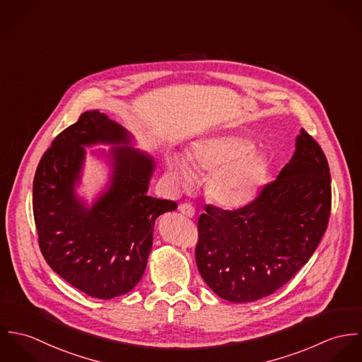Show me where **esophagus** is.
<instances>
[{"instance_id":"obj_1","label":"esophagus","mask_w":362,"mask_h":362,"mask_svg":"<svg viewBox=\"0 0 362 362\" xmlns=\"http://www.w3.org/2000/svg\"><path fill=\"white\" fill-rule=\"evenodd\" d=\"M178 210L184 214V216H187V217H192L194 214H195V209L192 205H189V204H181L180 206H178Z\"/></svg>"}]
</instances>
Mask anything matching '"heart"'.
<instances>
[{"label":"heart","mask_w":362,"mask_h":362,"mask_svg":"<svg viewBox=\"0 0 362 362\" xmlns=\"http://www.w3.org/2000/svg\"><path fill=\"white\" fill-rule=\"evenodd\" d=\"M170 177L181 187H188L197 173L210 174L209 197L220 206L237 209L250 204L263 185L269 160L254 149V142L240 135L206 138L192 146L189 161L173 156L167 161Z\"/></svg>","instance_id":"obj_1"}]
</instances>
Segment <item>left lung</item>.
I'll list each match as a JSON object with an SVG mask.
<instances>
[{
	"label": "left lung",
	"mask_w": 362,
	"mask_h": 362,
	"mask_svg": "<svg viewBox=\"0 0 362 362\" xmlns=\"http://www.w3.org/2000/svg\"><path fill=\"white\" fill-rule=\"evenodd\" d=\"M330 171L307 131L277 178L245 206L206 205L195 259L207 286L230 303H252L283 287L310 260L329 223Z\"/></svg>",
	"instance_id": "obj_1"
}]
</instances>
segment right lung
Returning <instances> with one entry per match:
<instances>
[{"label":"right lung","instance_id":"obj_1","mask_svg":"<svg viewBox=\"0 0 362 362\" xmlns=\"http://www.w3.org/2000/svg\"><path fill=\"white\" fill-rule=\"evenodd\" d=\"M128 132L98 110L55 136L33 181L39 247L52 270L82 293L110 300L131 291L144 276L157 216L177 209L148 197L155 163L127 146ZM125 144L113 151L110 188L90 209L74 194L83 146Z\"/></svg>","mask_w":362,"mask_h":362}]
</instances>
